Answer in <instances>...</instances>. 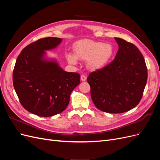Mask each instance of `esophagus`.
<instances>
[{
    "label": "esophagus",
    "instance_id": "34e87169",
    "mask_svg": "<svg viewBox=\"0 0 160 160\" xmlns=\"http://www.w3.org/2000/svg\"><path fill=\"white\" fill-rule=\"evenodd\" d=\"M86 79H87V77H86L85 75H82L81 76V80L82 81H86Z\"/></svg>",
    "mask_w": 160,
    "mask_h": 160
}]
</instances>
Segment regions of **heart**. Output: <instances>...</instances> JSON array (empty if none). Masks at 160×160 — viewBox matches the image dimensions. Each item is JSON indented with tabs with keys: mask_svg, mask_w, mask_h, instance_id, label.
Returning a JSON list of instances; mask_svg holds the SVG:
<instances>
[{
	"mask_svg": "<svg viewBox=\"0 0 160 160\" xmlns=\"http://www.w3.org/2000/svg\"><path fill=\"white\" fill-rule=\"evenodd\" d=\"M74 55H67L71 64L77 63V59L87 61V65L92 70L102 68L110 61L113 55V48L110 44L89 39L81 40L73 45Z\"/></svg>",
	"mask_w": 160,
	"mask_h": 160,
	"instance_id": "obj_1",
	"label": "heart"
}]
</instances>
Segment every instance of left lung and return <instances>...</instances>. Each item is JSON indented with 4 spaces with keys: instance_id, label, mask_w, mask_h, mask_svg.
I'll return each mask as SVG.
<instances>
[{
    "instance_id": "1",
    "label": "left lung",
    "mask_w": 160,
    "mask_h": 160,
    "mask_svg": "<svg viewBox=\"0 0 160 160\" xmlns=\"http://www.w3.org/2000/svg\"><path fill=\"white\" fill-rule=\"evenodd\" d=\"M113 61L91 72L88 82L95 107L106 113H121L134 108L141 101L148 79L145 59L132 43L121 38Z\"/></svg>"
}]
</instances>
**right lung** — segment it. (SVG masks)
I'll use <instances>...</instances> for the list:
<instances>
[{"instance_id":"obj_1","label":"right lung","mask_w":160,"mask_h":160,"mask_svg":"<svg viewBox=\"0 0 160 160\" xmlns=\"http://www.w3.org/2000/svg\"><path fill=\"white\" fill-rule=\"evenodd\" d=\"M62 39L47 37L24 48L17 57L12 82L19 101L30 113L51 117L69 105L72 91L80 83V75L66 72L54 60L44 59L45 51L54 49Z\"/></svg>"}]
</instances>
